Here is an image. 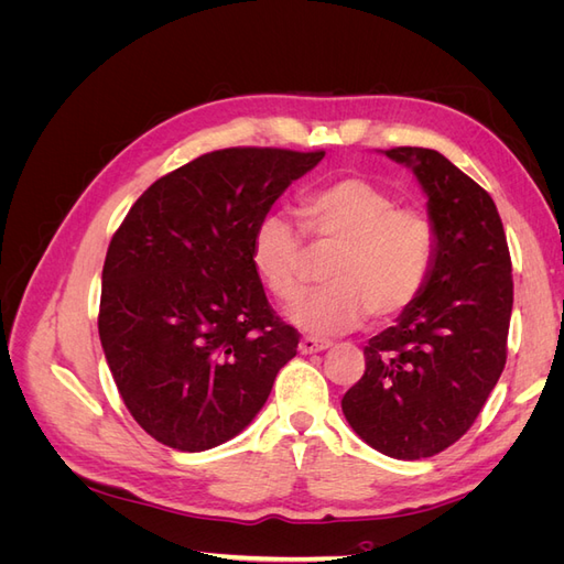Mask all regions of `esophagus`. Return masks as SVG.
I'll list each match as a JSON object with an SVG mask.
<instances>
[{
  "mask_svg": "<svg viewBox=\"0 0 564 564\" xmlns=\"http://www.w3.org/2000/svg\"><path fill=\"white\" fill-rule=\"evenodd\" d=\"M327 348H332V344H329V340H317V338H311V336H305V338H301V344H299V350H301L303 355H313V352H322V350H327Z\"/></svg>",
  "mask_w": 564,
  "mask_h": 564,
  "instance_id": "esophagus-1",
  "label": "esophagus"
}]
</instances>
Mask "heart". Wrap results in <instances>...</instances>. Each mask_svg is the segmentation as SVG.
I'll return each instance as SVG.
<instances>
[{
	"mask_svg": "<svg viewBox=\"0 0 564 564\" xmlns=\"http://www.w3.org/2000/svg\"><path fill=\"white\" fill-rule=\"evenodd\" d=\"M305 235L317 251H334L327 289L303 299L289 319L313 336L355 329L367 315L386 324L423 294L435 263V226L419 209L398 207L386 187L360 176L324 183L299 204ZM251 265L278 301L303 292L305 245L282 214H265L251 235Z\"/></svg>",
	"mask_w": 564,
	"mask_h": 564,
	"instance_id": "heart-1",
	"label": "heart"
}]
</instances>
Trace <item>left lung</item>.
<instances>
[{
	"label": "left lung",
	"mask_w": 564,
	"mask_h": 564,
	"mask_svg": "<svg viewBox=\"0 0 564 564\" xmlns=\"http://www.w3.org/2000/svg\"><path fill=\"white\" fill-rule=\"evenodd\" d=\"M383 152L412 169L429 197L435 263L412 308L369 338L365 377L340 409L369 447L416 460L454 445L497 386L513 311V268L487 191L437 150Z\"/></svg>",
	"instance_id": "obj_1"
}]
</instances>
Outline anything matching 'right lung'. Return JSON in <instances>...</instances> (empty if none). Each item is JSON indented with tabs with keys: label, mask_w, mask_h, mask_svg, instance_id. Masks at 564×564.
I'll return each instance as SVG.
<instances>
[{
	"label": "right lung",
	"mask_w": 564,
	"mask_h": 564,
	"mask_svg": "<svg viewBox=\"0 0 564 564\" xmlns=\"http://www.w3.org/2000/svg\"><path fill=\"white\" fill-rule=\"evenodd\" d=\"M324 152L226 148L162 176L112 235L98 334L127 409L166 447L204 452L265 404L299 332L265 299L251 235Z\"/></svg>",
	"instance_id": "add662e5"
}]
</instances>
